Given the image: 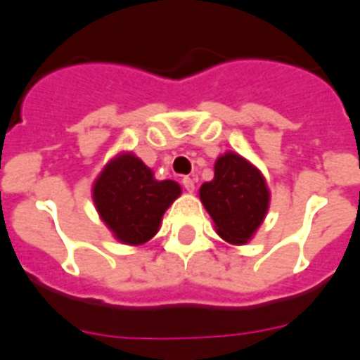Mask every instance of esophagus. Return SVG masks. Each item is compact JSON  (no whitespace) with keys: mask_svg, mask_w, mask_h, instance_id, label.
Returning a JSON list of instances; mask_svg holds the SVG:
<instances>
[{"mask_svg":"<svg viewBox=\"0 0 360 360\" xmlns=\"http://www.w3.org/2000/svg\"><path fill=\"white\" fill-rule=\"evenodd\" d=\"M183 186H184V190H188V192H193V190H195V181L192 179V177H183Z\"/></svg>","mask_w":360,"mask_h":360,"instance_id":"esophagus-1","label":"esophagus"}]
</instances>
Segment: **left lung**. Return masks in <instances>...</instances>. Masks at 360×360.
I'll list each match as a JSON object with an SVG mask.
<instances>
[{
    "mask_svg": "<svg viewBox=\"0 0 360 360\" xmlns=\"http://www.w3.org/2000/svg\"><path fill=\"white\" fill-rule=\"evenodd\" d=\"M215 230L226 243L245 245L266 217L270 192L261 172L236 152L215 161L214 179L199 190Z\"/></svg>",
    "mask_w": 360,
    "mask_h": 360,
    "instance_id": "obj_1",
    "label": "left lung"
}]
</instances>
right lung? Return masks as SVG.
Instances as JSON below:
<instances>
[{
  "label": "right lung",
  "instance_id": "right-lung-1",
  "mask_svg": "<svg viewBox=\"0 0 360 360\" xmlns=\"http://www.w3.org/2000/svg\"><path fill=\"white\" fill-rule=\"evenodd\" d=\"M181 195L176 181H158L134 154L112 159L94 183L92 198L114 237L124 245H143L158 233L162 214Z\"/></svg>",
  "mask_w": 360,
  "mask_h": 360
}]
</instances>
